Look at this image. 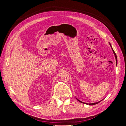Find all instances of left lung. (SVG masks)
I'll use <instances>...</instances> for the list:
<instances>
[{"label":"left lung","instance_id":"obj_1","mask_svg":"<svg viewBox=\"0 0 126 126\" xmlns=\"http://www.w3.org/2000/svg\"><path fill=\"white\" fill-rule=\"evenodd\" d=\"M109 45H110V47H111V49H112V51H113V52L114 55H115V58H116V66H117V56H116V53L115 52V51H114V50H113V49H112V47H111V44H110V43H109ZM76 99H77L79 102H80L82 103V104H87V105H94L97 104H98L99 102H100L101 101H102V100H100V101H98V102H94V103H91V104H88V103L83 102H82V101H80V100H79V99H77V98H76Z\"/></svg>","mask_w":126,"mask_h":126}]
</instances>
